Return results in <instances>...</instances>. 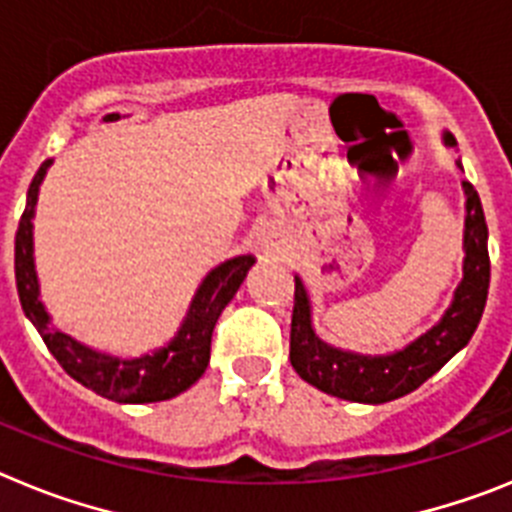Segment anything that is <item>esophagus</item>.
Segmentation results:
<instances>
[{
	"label": "esophagus",
	"instance_id": "obj_1",
	"mask_svg": "<svg viewBox=\"0 0 512 512\" xmlns=\"http://www.w3.org/2000/svg\"><path fill=\"white\" fill-rule=\"evenodd\" d=\"M259 248H261V253H264V256H274V253L279 251V243H277V238H274V235H261Z\"/></svg>",
	"mask_w": 512,
	"mask_h": 512
}]
</instances>
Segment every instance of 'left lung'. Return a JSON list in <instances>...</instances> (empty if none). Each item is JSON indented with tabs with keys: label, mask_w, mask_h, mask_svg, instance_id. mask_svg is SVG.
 Wrapping results in <instances>:
<instances>
[{
	"label": "left lung",
	"mask_w": 512,
	"mask_h": 512,
	"mask_svg": "<svg viewBox=\"0 0 512 512\" xmlns=\"http://www.w3.org/2000/svg\"><path fill=\"white\" fill-rule=\"evenodd\" d=\"M443 143L454 148L451 133H443ZM461 166V161H456ZM464 187V277L433 328L410 341L395 354L369 356L330 346L312 328V305L305 284L295 277V310L289 333V361L307 384L341 400L382 405L418 390L425 379L441 369L454 354L467 346L485 312L490 289V253H487V223L477 189Z\"/></svg>",
	"instance_id": "left-lung-1"
}]
</instances>
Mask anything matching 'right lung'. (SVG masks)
<instances>
[{"mask_svg": "<svg viewBox=\"0 0 512 512\" xmlns=\"http://www.w3.org/2000/svg\"><path fill=\"white\" fill-rule=\"evenodd\" d=\"M115 120H120L117 112L104 115V122ZM51 164V158L43 161L38 174L33 176V184L27 189L25 212H22L20 228L15 235V279L25 318L35 325L48 351L56 356L66 374L107 400L122 402V405H143V402H161L182 395L205 374L207 364H210L212 328L225 305L241 289L243 279H246L248 269L256 264V259L246 253V256H235V259L217 264L194 292L187 315H184L182 325L176 328L174 338L161 348H153L143 356H112L107 351H97V348L58 330L40 300L33 217L40 184H43Z\"/></svg>", "mask_w": 512, "mask_h": 512, "instance_id": "1", "label": "right lung"}]
</instances>
